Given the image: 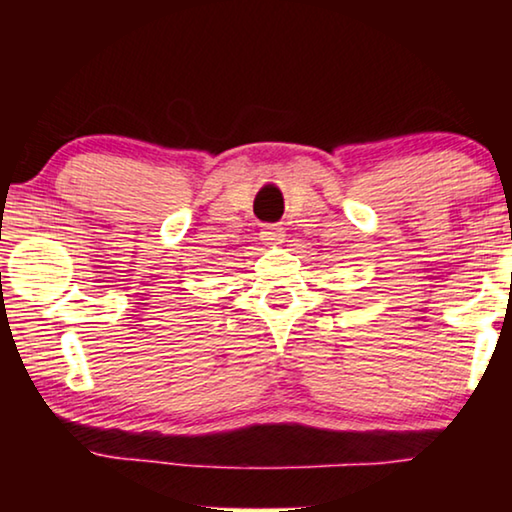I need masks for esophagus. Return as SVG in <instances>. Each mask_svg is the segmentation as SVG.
I'll return each instance as SVG.
<instances>
[{
	"label": "esophagus",
	"mask_w": 512,
	"mask_h": 512,
	"mask_svg": "<svg viewBox=\"0 0 512 512\" xmlns=\"http://www.w3.org/2000/svg\"><path fill=\"white\" fill-rule=\"evenodd\" d=\"M261 240L265 244H270V247H279V244H284V240H286L284 228L282 226H265L261 230Z\"/></svg>",
	"instance_id": "34e87169"
}]
</instances>
